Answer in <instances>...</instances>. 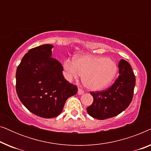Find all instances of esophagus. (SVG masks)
Returning <instances> with one entry per match:
<instances>
[{
  "instance_id": "obj_1",
  "label": "esophagus",
  "mask_w": 151,
  "mask_h": 151,
  "mask_svg": "<svg viewBox=\"0 0 151 151\" xmlns=\"http://www.w3.org/2000/svg\"><path fill=\"white\" fill-rule=\"evenodd\" d=\"M84 93V91L81 89V88H78V95H82Z\"/></svg>"
}]
</instances>
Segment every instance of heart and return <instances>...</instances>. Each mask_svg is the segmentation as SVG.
I'll use <instances>...</instances> for the list:
<instances>
[{
    "label": "heart",
    "instance_id": "obj_1",
    "mask_svg": "<svg viewBox=\"0 0 151 151\" xmlns=\"http://www.w3.org/2000/svg\"><path fill=\"white\" fill-rule=\"evenodd\" d=\"M66 78L69 81L83 76L86 87L92 91H100L107 87L116 76L117 65L109 58L82 55L75 60L67 59L64 62Z\"/></svg>",
    "mask_w": 151,
    "mask_h": 151
}]
</instances>
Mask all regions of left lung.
Listing matches in <instances>:
<instances>
[{
	"mask_svg": "<svg viewBox=\"0 0 151 151\" xmlns=\"http://www.w3.org/2000/svg\"><path fill=\"white\" fill-rule=\"evenodd\" d=\"M119 77L106 91L91 92L93 104L87 107L88 115L105 119L119 115L129 106L133 99L135 77L130 64L122 59L118 64Z\"/></svg>",
	"mask_w": 151,
	"mask_h": 151,
	"instance_id": "8db88e82",
	"label": "left lung"
}]
</instances>
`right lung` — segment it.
Returning <instances> with one entry per match:
<instances>
[{"mask_svg":"<svg viewBox=\"0 0 151 151\" xmlns=\"http://www.w3.org/2000/svg\"><path fill=\"white\" fill-rule=\"evenodd\" d=\"M53 47L46 44L31 49L16 73L20 102L30 112L44 118L58 116L67 99L78 92L77 86L65 79L61 63L51 58Z\"/></svg>","mask_w":151,"mask_h":151,"instance_id":"add662e5","label":"right lung"}]
</instances>
